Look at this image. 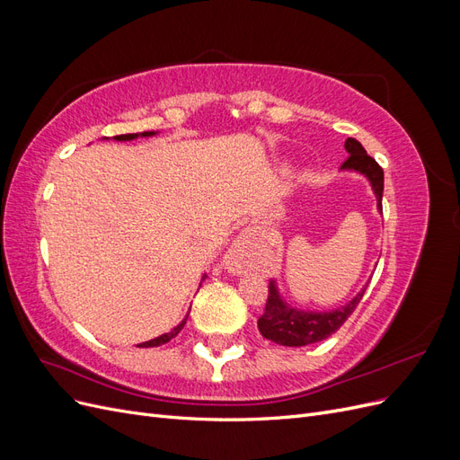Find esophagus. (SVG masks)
I'll return each instance as SVG.
<instances>
[{
	"instance_id": "34e87169",
	"label": "esophagus",
	"mask_w": 460,
	"mask_h": 460,
	"mask_svg": "<svg viewBox=\"0 0 460 460\" xmlns=\"http://www.w3.org/2000/svg\"><path fill=\"white\" fill-rule=\"evenodd\" d=\"M257 255V242L252 232H243L234 240L232 247L228 249L226 255V267L232 272H242L245 267H249L255 261Z\"/></svg>"
}]
</instances>
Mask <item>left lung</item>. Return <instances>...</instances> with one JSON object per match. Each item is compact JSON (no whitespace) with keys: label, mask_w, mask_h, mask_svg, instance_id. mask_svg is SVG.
<instances>
[{"label":"left lung","mask_w":460,"mask_h":460,"mask_svg":"<svg viewBox=\"0 0 460 460\" xmlns=\"http://www.w3.org/2000/svg\"><path fill=\"white\" fill-rule=\"evenodd\" d=\"M345 151L349 153V157L343 161L341 169L355 171L368 178L376 201H378V208L382 213V193H384L382 166L368 155L365 147L360 146V142H357L355 137H347ZM367 286L360 289L349 303L343 305V307L336 311L318 313V311H301V309L289 307V305L280 297V291H278L276 282L270 280L264 313L257 320L261 336L286 347H303L309 343L323 341L330 338L333 332H338L345 320L353 314L357 305L365 296Z\"/></svg>","instance_id":"obj_1"}]
</instances>
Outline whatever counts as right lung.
Here are the masks:
<instances>
[{"mask_svg": "<svg viewBox=\"0 0 460 460\" xmlns=\"http://www.w3.org/2000/svg\"><path fill=\"white\" fill-rule=\"evenodd\" d=\"M155 132H142V134H120V136H115V140L117 142H130V140H134V137H137V136H142V137H146V136H153ZM205 278V276H203ZM186 320H188V316L182 320V323H180L176 328H172L171 332H166V333H163V336H159V338H153V340H149V341H144V343H140L137 347H159V345H163V343H166V341H171L172 338H176L178 336V332L184 328V324H186Z\"/></svg>", "mask_w": 460, "mask_h": 460, "instance_id": "obj_1", "label": "right lung"}]
</instances>
